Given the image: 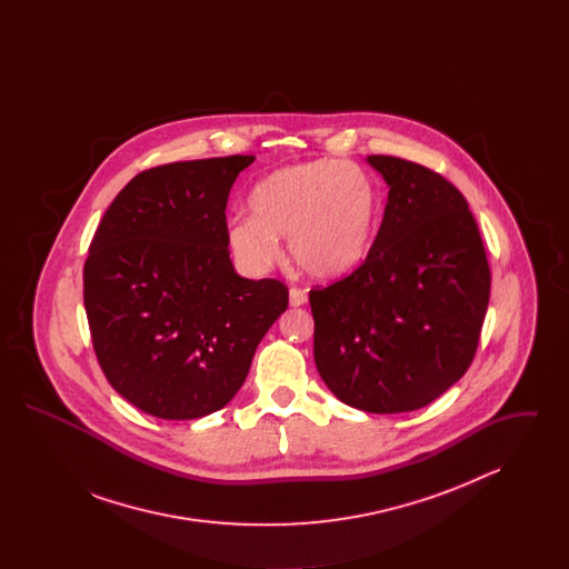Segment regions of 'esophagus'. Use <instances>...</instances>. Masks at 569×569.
Wrapping results in <instances>:
<instances>
[{"mask_svg": "<svg viewBox=\"0 0 569 569\" xmlns=\"http://www.w3.org/2000/svg\"><path fill=\"white\" fill-rule=\"evenodd\" d=\"M307 302V292L300 288H290V305L292 307H300Z\"/></svg>", "mask_w": 569, "mask_h": 569, "instance_id": "esophagus-1", "label": "esophagus"}]
</instances>
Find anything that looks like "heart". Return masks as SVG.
I'll return each mask as SVG.
<instances>
[{
	"label": "heart",
	"instance_id": "b5f03b06",
	"mask_svg": "<svg viewBox=\"0 0 569 569\" xmlns=\"http://www.w3.org/2000/svg\"><path fill=\"white\" fill-rule=\"evenodd\" d=\"M251 217L228 223V247L244 271H267L288 239L297 269L339 279L369 251L378 221V190L356 163L316 160L274 170L249 193Z\"/></svg>",
	"mask_w": 569,
	"mask_h": 569
}]
</instances>
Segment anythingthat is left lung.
Listing matches in <instances>:
<instances>
[{
  "instance_id": "obj_1",
  "label": "left lung",
  "mask_w": 569,
  "mask_h": 569,
  "mask_svg": "<svg viewBox=\"0 0 569 569\" xmlns=\"http://www.w3.org/2000/svg\"><path fill=\"white\" fill-rule=\"evenodd\" d=\"M388 183L378 237L348 277L309 292L313 358L337 399L369 413L429 406L469 369L490 269L465 196L427 166L369 156Z\"/></svg>"
}]
</instances>
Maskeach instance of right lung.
I'll use <instances>...</instances> for the list:
<instances>
[{"label": "right lung", "instance_id": "right-lung-1", "mask_svg": "<svg viewBox=\"0 0 569 569\" xmlns=\"http://www.w3.org/2000/svg\"><path fill=\"white\" fill-rule=\"evenodd\" d=\"M253 156L138 172L102 217L82 298L110 386L163 420H193L243 386L258 343L288 309L279 279L234 272L226 204Z\"/></svg>", "mask_w": 569, "mask_h": 569}]
</instances>
